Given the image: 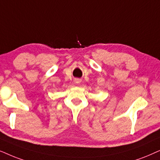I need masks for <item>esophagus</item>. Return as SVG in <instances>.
<instances>
[{
	"label": "esophagus",
	"instance_id": "1",
	"mask_svg": "<svg viewBox=\"0 0 160 160\" xmlns=\"http://www.w3.org/2000/svg\"><path fill=\"white\" fill-rule=\"evenodd\" d=\"M79 82H80V81H79V80H76V82H77V83H78Z\"/></svg>",
	"mask_w": 160,
	"mask_h": 160
}]
</instances>
